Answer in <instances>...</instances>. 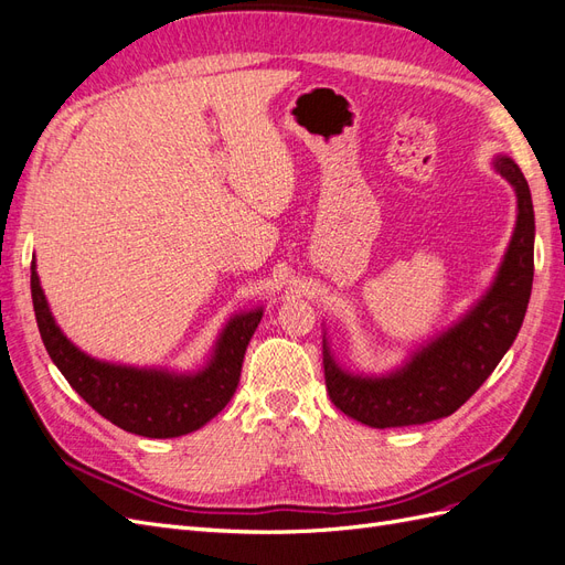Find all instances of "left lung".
<instances>
[{
	"label": "left lung",
	"mask_w": 565,
	"mask_h": 565,
	"mask_svg": "<svg viewBox=\"0 0 565 565\" xmlns=\"http://www.w3.org/2000/svg\"><path fill=\"white\" fill-rule=\"evenodd\" d=\"M492 169L516 193V226L490 287L448 330L409 353L384 374L351 372L337 363L322 337L324 384L341 413L374 429L426 424L450 417L478 391L514 344L533 289L535 212L530 188L509 156H494Z\"/></svg>",
	"instance_id": "left-lung-1"
}]
</instances>
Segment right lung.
I'll return each instance as SVG.
<instances>
[{"mask_svg": "<svg viewBox=\"0 0 565 565\" xmlns=\"http://www.w3.org/2000/svg\"><path fill=\"white\" fill-rule=\"evenodd\" d=\"M30 270L32 306L51 361L67 384L119 429L146 438L185 436L216 417L233 398L247 344L264 316L262 306L231 316L214 341L210 361L195 372L134 367L79 351L51 316L35 262Z\"/></svg>", "mask_w": 565, "mask_h": 565, "instance_id": "add662e5", "label": "right lung"}]
</instances>
